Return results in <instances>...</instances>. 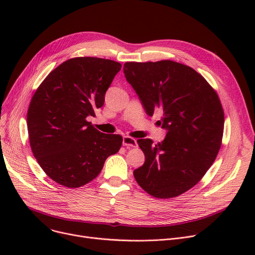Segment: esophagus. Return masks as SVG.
<instances>
[{
  "instance_id": "esophagus-1",
  "label": "esophagus",
  "mask_w": 255,
  "mask_h": 255,
  "mask_svg": "<svg viewBox=\"0 0 255 255\" xmlns=\"http://www.w3.org/2000/svg\"><path fill=\"white\" fill-rule=\"evenodd\" d=\"M123 145L127 146V148H136L137 141H136V139L132 138L130 136H124L123 137Z\"/></svg>"
}]
</instances>
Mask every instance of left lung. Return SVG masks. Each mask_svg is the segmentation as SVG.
I'll return each mask as SVG.
<instances>
[{"mask_svg":"<svg viewBox=\"0 0 255 255\" xmlns=\"http://www.w3.org/2000/svg\"><path fill=\"white\" fill-rule=\"evenodd\" d=\"M123 70L146 115L160 110L159 125L167 130L156 144L137 140L145 160L133 175L154 197L181 195L202 180L221 146L224 113L217 93L191 67L169 60L127 62Z\"/></svg>","mask_w":255,"mask_h":255,"instance_id":"obj_1","label":"left lung"}]
</instances>
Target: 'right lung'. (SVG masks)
<instances>
[{
	"mask_svg": "<svg viewBox=\"0 0 255 255\" xmlns=\"http://www.w3.org/2000/svg\"><path fill=\"white\" fill-rule=\"evenodd\" d=\"M118 62L79 57L53 69L31 100L26 123L39 165L58 184L77 188L95 179L123 138L105 134L88 122L121 70Z\"/></svg>",
	"mask_w": 255,
	"mask_h": 255,
	"instance_id": "1",
	"label": "right lung"
}]
</instances>
